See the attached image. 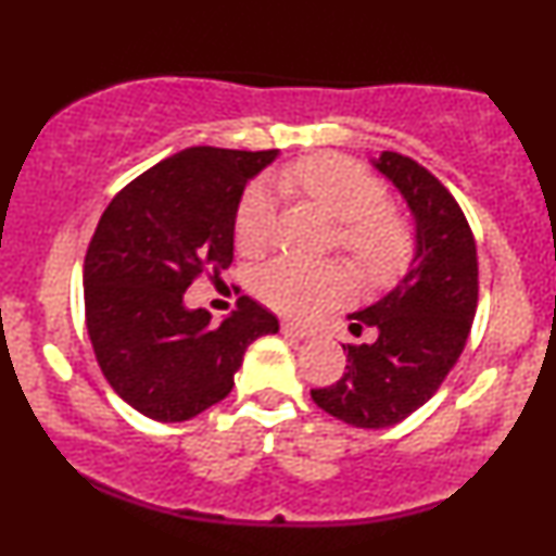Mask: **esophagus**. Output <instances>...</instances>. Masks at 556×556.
I'll list each match as a JSON object with an SVG mask.
<instances>
[{
  "label": "esophagus",
  "instance_id": "esophagus-1",
  "mask_svg": "<svg viewBox=\"0 0 556 556\" xmlns=\"http://www.w3.org/2000/svg\"><path fill=\"white\" fill-rule=\"evenodd\" d=\"M282 331L287 337H295V340H308V337L314 334V329L303 327V324H295V321H282Z\"/></svg>",
  "mask_w": 556,
  "mask_h": 556
}]
</instances>
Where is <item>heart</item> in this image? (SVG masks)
<instances>
[{
	"label": "heart",
	"instance_id": "b5f03b06",
	"mask_svg": "<svg viewBox=\"0 0 556 556\" xmlns=\"http://www.w3.org/2000/svg\"><path fill=\"white\" fill-rule=\"evenodd\" d=\"M290 201L316 208L337 222V242L371 282H389L407 269L416 253V232L402 208L387 201L366 167L342 154H314L287 164L271 177ZM274 232V203L264 188L245 190L235 212V242L258 253ZM253 290L274 311L311 316L340 303L350 292V274L340 264H303L277 258L253 274Z\"/></svg>",
	"mask_w": 556,
	"mask_h": 556
}]
</instances>
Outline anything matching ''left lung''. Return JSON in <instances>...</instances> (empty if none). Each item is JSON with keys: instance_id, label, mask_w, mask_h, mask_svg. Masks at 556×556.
Returning a JSON list of instances; mask_svg holds the SVG:
<instances>
[{"instance_id": "8db88e82", "label": "left lung", "mask_w": 556, "mask_h": 556, "mask_svg": "<svg viewBox=\"0 0 556 556\" xmlns=\"http://www.w3.org/2000/svg\"><path fill=\"white\" fill-rule=\"evenodd\" d=\"M376 169L416 214V258L405 279L350 316V331L376 329L371 344H348L334 384L311 389L329 416L358 429H384L433 397L460 358L478 305L476 238L460 203L429 169L397 151H381Z\"/></svg>"}]
</instances>
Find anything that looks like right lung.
Wrapping results in <instances>:
<instances>
[{
	"label": "right lung",
	"instance_id": "1",
	"mask_svg": "<svg viewBox=\"0 0 556 556\" xmlns=\"http://www.w3.org/2000/svg\"><path fill=\"white\" fill-rule=\"evenodd\" d=\"M274 156L185 149L127 182L96 225L83 264L88 337L114 392L146 418L177 424L225 400L248 344L279 329L245 295L219 327L182 303L201 274L232 264L242 188Z\"/></svg>",
	"mask_w": 556,
	"mask_h": 556
}]
</instances>
